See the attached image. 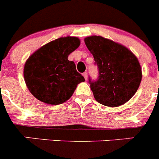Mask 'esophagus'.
Instances as JSON below:
<instances>
[{
	"label": "esophagus",
	"instance_id": "1",
	"mask_svg": "<svg viewBox=\"0 0 159 159\" xmlns=\"http://www.w3.org/2000/svg\"><path fill=\"white\" fill-rule=\"evenodd\" d=\"M83 75H84V78H85V80H88V72H87V71H85V72H84L83 73Z\"/></svg>",
	"mask_w": 159,
	"mask_h": 159
}]
</instances>
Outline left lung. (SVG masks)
<instances>
[{
	"instance_id": "obj_1",
	"label": "left lung",
	"mask_w": 159,
	"mask_h": 159,
	"mask_svg": "<svg viewBox=\"0 0 159 159\" xmlns=\"http://www.w3.org/2000/svg\"><path fill=\"white\" fill-rule=\"evenodd\" d=\"M99 75L88 82L97 102L107 107L127 102L137 92L142 80V69L136 57L124 46L102 36L85 38Z\"/></svg>"
}]
</instances>
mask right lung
Masks as SVG:
<instances>
[{
    "label": "right lung",
    "mask_w": 159,
    "mask_h": 159,
    "mask_svg": "<svg viewBox=\"0 0 159 159\" xmlns=\"http://www.w3.org/2000/svg\"><path fill=\"white\" fill-rule=\"evenodd\" d=\"M77 37H61L43 45L28 59L24 77L28 88L36 99L52 105L70 99L84 76L75 63L67 60L80 46Z\"/></svg>",
    "instance_id": "obj_1"
}]
</instances>
